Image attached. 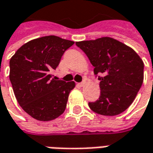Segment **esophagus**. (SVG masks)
Returning <instances> with one entry per match:
<instances>
[{
	"mask_svg": "<svg viewBox=\"0 0 153 153\" xmlns=\"http://www.w3.org/2000/svg\"><path fill=\"white\" fill-rule=\"evenodd\" d=\"M85 83H86V80L84 79L83 81V82H82V83H79V86L80 87H83V86H84V85H85Z\"/></svg>",
	"mask_w": 153,
	"mask_h": 153,
	"instance_id": "obj_1",
	"label": "esophagus"
}]
</instances>
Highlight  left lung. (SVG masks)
I'll return each mask as SVG.
<instances>
[{"label":"left lung","mask_w":153,"mask_h":153,"mask_svg":"<svg viewBox=\"0 0 153 153\" xmlns=\"http://www.w3.org/2000/svg\"><path fill=\"white\" fill-rule=\"evenodd\" d=\"M94 66L101 94L90 109L102 115L120 114L130 106L143 81V62L131 47L109 37L77 42Z\"/></svg>","instance_id":"left-lung-1"}]
</instances>
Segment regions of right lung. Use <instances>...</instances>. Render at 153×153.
<instances>
[{"label":"right lung","instance_id":"1","mask_svg":"<svg viewBox=\"0 0 153 153\" xmlns=\"http://www.w3.org/2000/svg\"><path fill=\"white\" fill-rule=\"evenodd\" d=\"M74 42L56 36L36 38L23 45L10 60V80L14 93L25 112L40 121L63 114L75 83L56 80V70L64 52Z\"/></svg>","mask_w":153,"mask_h":153}]
</instances>
